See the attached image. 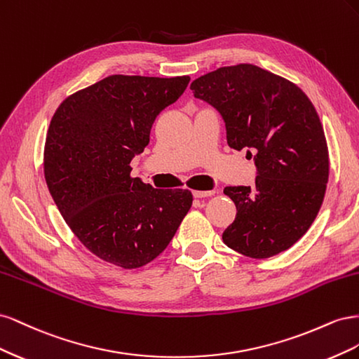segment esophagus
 I'll return each mask as SVG.
<instances>
[{"instance_id":"obj_1","label":"esophagus","mask_w":359,"mask_h":359,"mask_svg":"<svg viewBox=\"0 0 359 359\" xmlns=\"http://www.w3.org/2000/svg\"><path fill=\"white\" fill-rule=\"evenodd\" d=\"M214 194H215L214 190H206V191L196 190V191H193V196H194V198H199V199H202V198H210V196H214Z\"/></svg>"}]
</instances>
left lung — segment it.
<instances>
[{"instance_id": "left-lung-1", "label": "left lung", "mask_w": 359, "mask_h": 359, "mask_svg": "<svg viewBox=\"0 0 359 359\" xmlns=\"http://www.w3.org/2000/svg\"><path fill=\"white\" fill-rule=\"evenodd\" d=\"M190 90L222 115L229 147L255 154V187L224 189L236 217L223 243L253 259L285 252L316 219L330 175L313 103L295 83L253 64L206 73Z\"/></svg>"}]
</instances>
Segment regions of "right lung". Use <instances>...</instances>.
I'll list each match as a JSON object with an SVG mask.
<instances>
[{"mask_svg": "<svg viewBox=\"0 0 359 359\" xmlns=\"http://www.w3.org/2000/svg\"><path fill=\"white\" fill-rule=\"evenodd\" d=\"M189 76H107L72 94L53 114L45 178L78 240L106 262L144 266L168 247L189 212V190L130 177L156 116L186 91Z\"/></svg>", "mask_w": 359, "mask_h": 359, "instance_id": "add662e5", "label": "right lung"}]
</instances>
